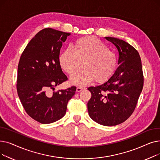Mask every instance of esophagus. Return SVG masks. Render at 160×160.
<instances>
[{
	"instance_id": "34e87169",
	"label": "esophagus",
	"mask_w": 160,
	"mask_h": 160,
	"mask_svg": "<svg viewBox=\"0 0 160 160\" xmlns=\"http://www.w3.org/2000/svg\"><path fill=\"white\" fill-rule=\"evenodd\" d=\"M85 88H83V87H82V86H78V87H77V92H80L81 91H82L83 89H84Z\"/></svg>"
}]
</instances>
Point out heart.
Segmentation results:
<instances>
[{
    "instance_id": "b5f03b06",
    "label": "heart",
    "mask_w": 160,
    "mask_h": 160,
    "mask_svg": "<svg viewBox=\"0 0 160 160\" xmlns=\"http://www.w3.org/2000/svg\"><path fill=\"white\" fill-rule=\"evenodd\" d=\"M117 62L116 54L94 36L79 38L59 56L62 68L69 74L85 66L84 70L71 77L70 82L74 85H84L93 80L97 82L108 80L114 74Z\"/></svg>"
}]
</instances>
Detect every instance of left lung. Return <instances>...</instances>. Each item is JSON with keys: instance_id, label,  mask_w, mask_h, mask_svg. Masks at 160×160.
I'll use <instances>...</instances> for the list:
<instances>
[{"instance_id": "8db88e82", "label": "left lung", "mask_w": 160, "mask_h": 160, "mask_svg": "<svg viewBox=\"0 0 160 160\" xmlns=\"http://www.w3.org/2000/svg\"><path fill=\"white\" fill-rule=\"evenodd\" d=\"M105 38L118 50L119 65L102 84L88 88L91 97L88 110L94 121L111 127L124 122L132 114L143 88L144 78L138 50L122 39Z\"/></svg>"}]
</instances>
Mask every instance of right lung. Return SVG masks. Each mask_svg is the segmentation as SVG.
I'll return each mask as SVG.
<instances>
[{"mask_svg":"<svg viewBox=\"0 0 160 160\" xmlns=\"http://www.w3.org/2000/svg\"><path fill=\"white\" fill-rule=\"evenodd\" d=\"M70 35L50 28L41 30L30 41L20 58L18 93L27 114L41 124L62 119L77 89L71 86L48 94L50 89L54 90V87L67 80L59 56L62 43Z\"/></svg>","mask_w":160,"mask_h":160,"instance_id":"1","label":"right lung"}]
</instances>
